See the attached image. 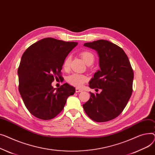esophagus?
Here are the masks:
<instances>
[{
    "label": "esophagus",
    "instance_id": "esophagus-1",
    "mask_svg": "<svg viewBox=\"0 0 155 155\" xmlns=\"http://www.w3.org/2000/svg\"><path fill=\"white\" fill-rule=\"evenodd\" d=\"M75 91H76V93H81V92L83 91V90L81 89L76 88V89H75Z\"/></svg>",
    "mask_w": 155,
    "mask_h": 155
}]
</instances>
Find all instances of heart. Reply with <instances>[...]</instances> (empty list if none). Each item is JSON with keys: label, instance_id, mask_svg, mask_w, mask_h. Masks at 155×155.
I'll return each instance as SVG.
<instances>
[{"label": "heart", "instance_id": "b5f03b06", "mask_svg": "<svg viewBox=\"0 0 155 155\" xmlns=\"http://www.w3.org/2000/svg\"><path fill=\"white\" fill-rule=\"evenodd\" d=\"M79 56L83 59L85 63L87 65H91L94 62L95 56L94 54L89 51H83L79 53ZM71 62V57L68 56L66 58L62 64L63 69L64 70H68L69 68ZM88 81V78L84 74H80L74 73L69 76L67 78V82L71 85L76 87L81 88Z\"/></svg>", "mask_w": 155, "mask_h": 155}]
</instances>
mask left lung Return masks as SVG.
Here are the masks:
<instances>
[{
    "instance_id": "obj_1",
    "label": "left lung",
    "mask_w": 155,
    "mask_h": 155,
    "mask_svg": "<svg viewBox=\"0 0 155 155\" xmlns=\"http://www.w3.org/2000/svg\"><path fill=\"white\" fill-rule=\"evenodd\" d=\"M84 46L97 51L100 70L91 80L89 87L101 93L90 92V98L83 104L92 120L102 123L112 120L123 111L133 91L134 73L128 56L122 48L106 40L87 42Z\"/></svg>"
}]
</instances>
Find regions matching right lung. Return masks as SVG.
<instances>
[{"label":"right lung","instance_id":"1","mask_svg":"<svg viewBox=\"0 0 155 155\" xmlns=\"http://www.w3.org/2000/svg\"><path fill=\"white\" fill-rule=\"evenodd\" d=\"M78 42L54 38L42 39L24 52L18 68L19 91L28 111L35 117L49 120L64 109L75 88L68 83L54 88V79L62 77V64Z\"/></svg>","mask_w":155,"mask_h":155}]
</instances>
